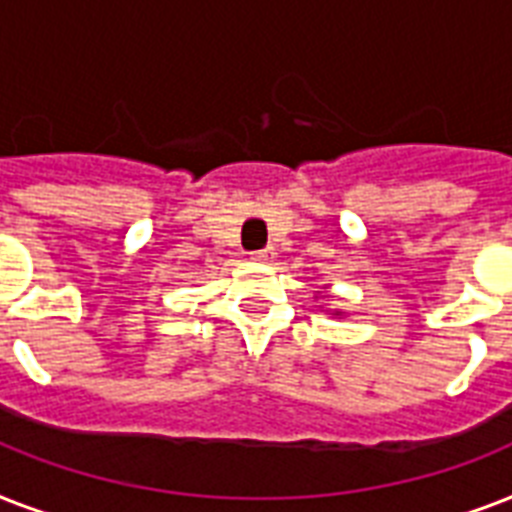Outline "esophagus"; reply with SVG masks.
Instances as JSON below:
<instances>
[{"mask_svg":"<svg viewBox=\"0 0 512 512\" xmlns=\"http://www.w3.org/2000/svg\"><path fill=\"white\" fill-rule=\"evenodd\" d=\"M273 257H276V252H273L271 247L260 249V252H252V260H257V263H271Z\"/></svg>","mask_w":512,"mask_h":512,"instance_id":"esophagus-1","label":"esophagus"}]
</instances>
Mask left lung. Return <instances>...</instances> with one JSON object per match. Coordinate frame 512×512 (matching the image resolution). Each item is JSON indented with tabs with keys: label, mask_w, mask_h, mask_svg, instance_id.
I'll list each match as a JSON object with an SVG mask.
<instances>
[{
	"label": "left lung",
	"mask_w": 512,
	"mask_h": 512,
	"mask_svg": "<svg viewBox=\"0 0 512 512\" xmlns=\"http://www.w3.org/2000/svg\"><path fill=\"white\" fill-rule=\"evenodd\" d=\"M324 289H327V287H324ZM324 297H327V292H324ZM332 316H342V311H335Z\"/></svg>",
	"instance_id": "1"
}]
</instances>
